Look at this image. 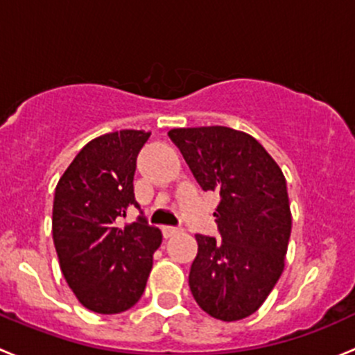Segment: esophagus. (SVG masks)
Returning a JSON list of instances; mask_svg holds the SVG:
<instances>
[{"mask_svg":"<svg viewBox=\"0 0 355 355\" xmlns=\"http://www.w3.org/2000/svg\"><path fill=\"white\" fill-rule=\"evenodd\" d=\"M182 231L179 227H173V225H164L162 227V236L166 237V239H169V237H174L178 236V234H181Z\"/></svg>","mask_w":355,"mask_h":355,"instance_id":"esophagus-1","label":"esophagus"}]
</instances>
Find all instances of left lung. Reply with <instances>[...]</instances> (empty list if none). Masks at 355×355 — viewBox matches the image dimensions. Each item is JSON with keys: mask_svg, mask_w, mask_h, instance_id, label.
Segmentation results:
<instances>
[{"mask_svg": "<svg viewBox=\"0 0 355 355\" xmlns=\"http://www.w3.org/2000/svg\"><path fill=\"white\" fill-rule=\"evenodd\" d=\"M169 137L203 191H218L220 237L196 234L189 288L222 321L253 314L284 272L292 217L287 182L250 135L225 126L176 128Z\"/></svg>", "mask_w": 355, "mask_h": 355, "instance_id": "8db88e82", "label": "left lung"}]
</instances>
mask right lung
I'll use <instances>...</instances> for the list:
<instances>
[{"mask_svg":"<svg viewBox=\"0 0 355 355\" xmlns=\"http://www.w3.org/2000/svg\"><path fill=\"white\" fill-rule=\"evenodd\" d=\"M150 133L121 130L89 141L56 186L53 239L61 272L87 309L116 314L144 294L162 234L139 218L121 228L133 191L137 157Z\"/></svg>","mask_w":355,"mask_h":355,"instance_id":"right-lung-1","label":"right lung"}]
</instances>
